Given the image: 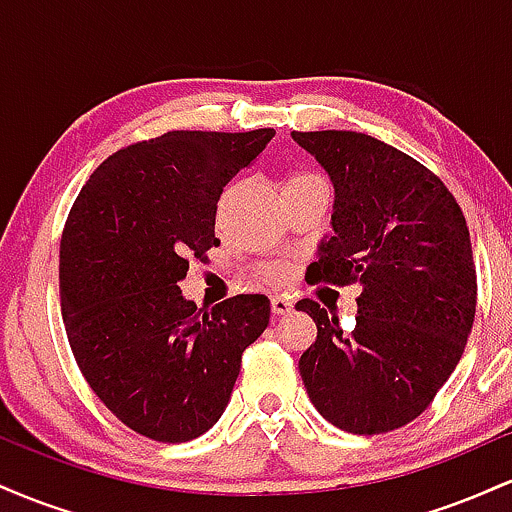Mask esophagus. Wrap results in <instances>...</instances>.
<instances>
[{
  "instance_id": "obj_1",
  "label": "esophagus",
  "mask_w": 512,
  "mask_h": 512,
  "mask_svg": "<svg viewBox=\"0 0 512 512\" xmlns=\"http://www.w3.org/2000/svg\"><path fill=\"white\" fill-rule=\"evenodd\" d=\"M293 310V303L286 296H272V313L274 315H286Z\"/></svg>"
}]
</instances>
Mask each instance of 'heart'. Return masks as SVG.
I'll return each mask as SVG.
<instances>
[{"mask_svg": "<svg viewBox=\"0 0 512 512\" xmlns=\"http://www.w3.org/2000/svg\"><path fill=\"white\" fill-rule=\"evenodd\" d=\"M315 182H325V180L317 178V175L296 173V175H291L289 180H286V185H315ZM267 274L272 276V279H276V281L286 279V274H289V267H286V264H272V267H267Z\"/></svg>", "mask_w": 512, "mask_h": 512, "instance_id": "heart-1", "label": "heart"}]
</instances>
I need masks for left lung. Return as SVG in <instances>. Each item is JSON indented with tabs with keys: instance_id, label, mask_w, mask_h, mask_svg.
I'll use <instances>...</instances> for the list:
<instances>
[{
	"instance_id": "left-lung-1",
	"label": "left lung",
	"mask_w": 512,
	"mask_h": 512,
	"mask_svg": "<svg viewBox=\"0 0 512 512\" xmlns=\"http://www.w3.org/2000/svg\"><path fill=\"white\" fill-rule=\"evenodd\" d=\"M334 187L332 236L310 279L361 286L351 332L310 298L317 339L298 361L315 409L358 436L395 431L433 402L477 313V272L460 204L443 180L361 132H291Z\"/></svg>"
}]
</instances>
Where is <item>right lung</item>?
Instances as JSON below:
<instances>
[{"label": "right lung", "instance_id": "add662e5", "mask_svg": "<svg viewBox=\"0 0 512 512\" xmlns=\"http://www.w3.org/2000/svg\"><path fill=\"white\" fill-rule=\"evenodd\" d=\"M274 129L168 132L96 168L60 243L69 346L122 424L187 443L221 419L240 356L269 325V298L240 293L202 313L180 281L219 245L216 202Z\"/></svg>", "mask_w": 512, "mask_h": 512}]
</instances>
